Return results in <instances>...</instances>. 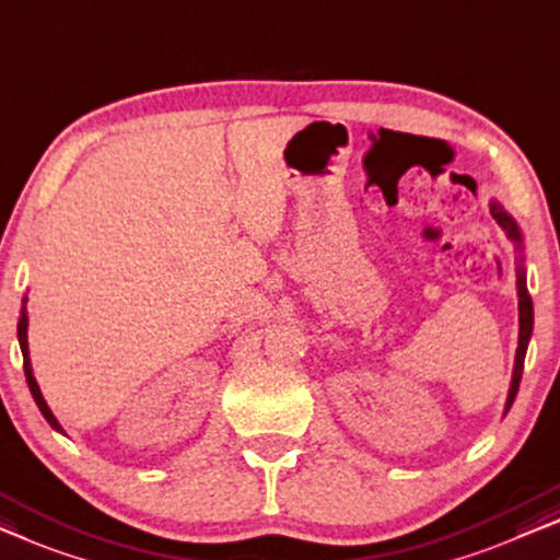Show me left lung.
<instances>
[{
	"mask_svg": "<svg viewBox=\"0 0 560 560\" xmlns=\"http://www.w3.org/2000/svg\"><path fill=\"white\" fill-rule=\"evenodd\" d=\"M490 214L495 217V222L505 230L510 240L515 242L517 249V267H515V285H517V323H521V330H517V351H515V366H513V378H510L508 399H505V415L513 407L517 386H521L523 378V363H525V351H528L530 336H533V300L528 293V282H525V255H523V232L517 222L510 217L498 199H490Z\"/></svg>",
	"mask_w": 560,
	"mask_h": 560,
	"instance_id": "8db88e82",
	"label": "left lung"
}]
</instances>
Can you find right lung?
I'll use <instances>...</instances> for the list:
<instances>
[{"mask_svg":"<svg viewBox=\"0 0 560 560\" xmlns=\"http://www.w3.org/2000/svg\"><path fill=\"white\" fill-rule=\"evenodd\" d=\"M27 326H30V318H27V295L22 298V307H20V323H18V338H20V348H22V359H24V376H27V386L32 392V399H35V404L39 407V411H43V417L47 419V424H50L55 432L65 434V429L60 427V421L55 419L52 409L47 407L45 396L43 392H39L37 386V378L35 374H32V361H30V343H27Z\"/></svg>","mask_w":560,"mask_h":560,"instance_id":"right-lung-1","label":"right lung"}]
</instances>
